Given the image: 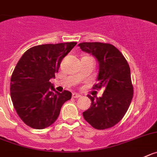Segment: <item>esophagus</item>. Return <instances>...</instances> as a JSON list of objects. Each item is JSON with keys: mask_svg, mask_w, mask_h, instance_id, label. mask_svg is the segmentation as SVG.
Listing matches in <instances>:
<instances>
[{"mask_svg": "<svg viewBox=\"0 0 157 157\" xmlns=\"http://www.w3.org/2000/svg\"><path fill=\"white\" fill-rule=\"evenodd\" d=\"M72 97L73 98H80V97H82V96L80 94H78V93H72Z\"/></svg>", "mask_w": 157, "mask_h": 157, "instance_id": "esophagus-1", "label": "esophagus"}]
</instances>
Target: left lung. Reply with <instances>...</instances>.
Here are the masks:
<instances>
[{
	"label": "left lung",
	"instance_id": "obj_1",
	"mask_svg": "<svg viewBox=\"0 0 157 157\" xmlns=\"http://www.w3.org/2000/svg\"><path fill=\"white\" fill-rule=\"evenodd\" d=\"M78 46L96 58L99 73L93 89L104 90L99 98L87 95L92 103L82 113L84 119L96 129L113 127L123 118L132 100L130 67L123 54L111 44L81 43Z\"/></svg>",
	"mask_w": 157,
	"mask_h": 157
}]
</instances>
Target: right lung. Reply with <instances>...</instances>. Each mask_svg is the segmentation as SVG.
Listing matches in <instances>:
<instances>
[{"label": "right lung", "mask_w": 157, "mask_h": 157, "mask_svg": "<svg viewBox=\"0 0 157 157\" xmlns=\"http://www.w3.org/2000/svg\"><path fill=\"white\" fill-rule=\"evenodd\" d=\"M76 44L36 46L17 63L11 78V98L19 117L29 127L44 129L51 125L62 105L71 98V92L56 91L50 79L54 78L62 59Z\"/></svg>", "instance_id": "add662e5"}]
</instances>
